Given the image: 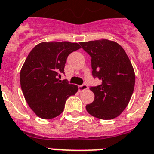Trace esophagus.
<instances>
[{
    "instance_id": "esophagus-1",
    "label": "esophagus",
    "mask_w": 154,
    "mask_h": 154,
    "mask_svg": "<svg viewBox=\"0 0 154 154\" xmlns=\"http://www.w3.org/2000/svg\"><path fill=\"white\" fill-rule=\"evenodd\" d=\"M88 86L87 85H85V84H83L82 85H78V90H79V92H82V91H84V90H87Z\"/></svg>"
}]
</instances>
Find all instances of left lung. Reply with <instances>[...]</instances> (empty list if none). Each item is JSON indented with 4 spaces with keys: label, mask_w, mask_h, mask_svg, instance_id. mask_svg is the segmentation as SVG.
Returning a JSON list of instances; mask_svg holds the SVG:
<instances>
[{
    "label": "left lung",
    "mask_w": 154,
    "mask_h": 154,
    "mask_svg": "<svg viewBox=\"0 0 154 154\" xmlns=\"http://www.w3.org/2000/svg\"><path fill=\"white\" fill-rule=\"evenodd\" d=\"M91 57L92 76L100 85L90 86L94 100L86 105L91 116L111 119L124 111L132 97L135 73L131 61L121 46L107 39L80 43Z\"/></svg>",
    "instance_id": "left-lung-1"
}]
</instances>
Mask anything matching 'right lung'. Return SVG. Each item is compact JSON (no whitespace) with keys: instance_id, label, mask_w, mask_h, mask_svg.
Instances as JSON below:
<instances>
[{"instance_id":"right-lung-1","label":"right lung","mask_w":154,"mask_h":154,"mask_svg":"<svg viewBox=\"0 0 154 154\" xmlns=\"http://www.w3.org/2000/svg\"><path fill=\"white\" fill-rule=\"evenodd\" d=\"M79 48L77 43H41L28 55L20 83L26 101L38 117L49 119L60 115L68 98L77 92V85L60 77L69 55Z\"/></svg>"}]
</instances>
